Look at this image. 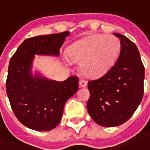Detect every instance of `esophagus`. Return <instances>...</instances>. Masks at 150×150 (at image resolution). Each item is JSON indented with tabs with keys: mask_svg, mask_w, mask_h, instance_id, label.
<instances>
[{
	"mask_svg": "<svg viewBox=\"0 0 150 150\" xmlns=\"http://www.w3.org/2000/svg\"><path fill=\"white\" fill-rule=\"evenodd\" d=\"M87 86V81L84 79H80L79 80V87L80 88H84Z\"/></svg>",
	"mask_w": 150,
	"mask_h": 150,
	"instance_id": "obj_1",
	"label": "esophagus"
}]
</instances>
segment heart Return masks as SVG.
<instances>
[{"label":"heart","mask_w":150,"mask_h":150,"mask_svg":"<svg viewBox=\"0 0 150 150\" xmlns=\"http://www.w3.org/2000/svg\"><path fill=\"white\" fill-rule=\"evenodd\" d=\"M121 51V42L117 37L97 34L75 42L68 48V56L79 62L85 76L97 78L112 67Z\"/></svg>","instance_id":"1"}]
</instances>
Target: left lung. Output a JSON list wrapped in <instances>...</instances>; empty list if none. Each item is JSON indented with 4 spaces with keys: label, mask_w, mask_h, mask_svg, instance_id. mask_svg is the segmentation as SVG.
I'll return each mask as SVG.
<instances>
[{
    "label": "left lung",
    "mask_w": 150,
    "mask_h": 150,
    "mask_svg": "<svg viewBox=\"0 0 150 150\" xmlns=\"http://www.w3.org/2000/svg\"><path fill=\"white\" fill-rule=\"evenodd\" d=\"M121 40L117 62L103 76L90 80L87 110L98 125L112 127L128 121L144 95V67L135 44L115 33Z\"/></svg>",
    "instance_id": "1"
}]
</instances>
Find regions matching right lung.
Wrapping results in <instances>:
<instances>
[{
	"label": "right lung",
	"instance_id": "right-lung-1",
	"mask_svg": "<svg viewBox=\"0 0 150 150\" xmlns=\"http://www.w3.org/2000/svg\"><path fill=\"white\" fill-rule=\"evenodd\" d=\"M69 35L70 32L67 31L27 38L10 61L7 96L15 117L32 130L51 131L57 126L66 102L78 90L77 76L60 82L32 73L35 55L58 57Z\"/></svg>",
	"mask_w": 150,
	"mask_h": 150
}]
</instances>
